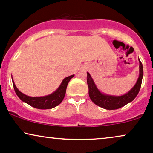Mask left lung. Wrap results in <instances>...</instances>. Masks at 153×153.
I'll list each match as a JSON object with an SVG mask.
<instances>
[{
	"mask_svg": "<svg viewBox=\"0 0 153 153\" xmlns=\"http://www.w3.org/2000/svg\"><path fill=\"white\" fill-rule=\"evenodd\" d=\"M139 61V75L135 85L128 92L122 95H111L102 92L94 82L90 73L88 72L87 77V82L89 88V96L96 105L105 109L114 110L123 107L126 104L130 103L136 98L140 91L143 77V68L140 59Z\"/></svg>",
	"mask_w": 153,
	"mask_h": 153,
	"instance_id": "8db88e82",
	"label": "left lung"
}]
</instances>
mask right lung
I'll use <instances>...</instances> for the list:
<instances>
[{
  "label": "right lung",
  "mask_w": 153,
  "mask_h": 153,
  "mask_svg": "<svg viewBox=\"0 0 153 153\" xmlns=\"http://www.w3.org/2000/svg\"><path fill=\"white\" fill-rule=\"evenodd\" d=\"M73 77H74V75H70V76L65 78L62 80L59 88L56 89V90H55L49 95L43 97H30L23 94L15 85L13 77L12 80L15 93L22 102L28 104L31 107L36 108V109H49L56 107L61 103V102L63 101V98L65 97L68 84L71 79Z\"/></svg>",
  "instance_id": "right-lung-1"
}]
</instances>
